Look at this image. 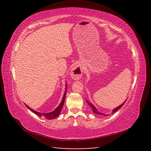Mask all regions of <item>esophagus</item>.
<instances>
[{
    "instance_id": "obj_1",
    "label": "esophagus",
    "mask_w": 151,
    "mask_h": 151,
    "mask_svg": "<svg viewBox=\"0 0 151 151\" xmlns=\"http://www.w3.org/2000/svg\"><path fill=\"white\" fill-rule=\"evenodd\" d=\"M83 69L80 65H76L73 67L70 71L71 77L74 80H79L83 76Z\"/></svg>"
}]
</instances>
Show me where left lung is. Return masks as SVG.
<instances>
[{
    "label": "left lung",
    "mask_w": 151,
    "mask_h": 151,
    "mask_svg": "<svg viewBox=\"0 0 151 151\" xmlns=\"http://www.w3.org/2000/svg\"><path fill=\"white\" fill-rule=\"evenodd\" d=\"M127 100V99H126ZM126 100L125 101L123 102L122 104H120V106H118V107H116V108H115V109H113V110H112V113H115L116 111H117L118 109H119L123 104H124V103L126 102ZM86 102L88 103V104H89V105L90 106V107L92 108V110H93V113H96V114H97V115H104V116H108V115H105V114H104V113H101V112H99L98 109H97V108H96L94 105L92 104V103H91L89 101H88V100H86Z\"/></svg>",
    "instance_id": "8db88e82"
}]
</instances>
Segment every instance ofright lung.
<instances>
[{
	"label": "right lung",
	"mask_w": 151,
	"mask_h": 151,
	"mask_svg": "<svg viewBox=\"0 0 151 151\" xmlns=\"http://www.w3.org/2000/svg\"><path fill=\"white\" fill-rule=\"evenodd\" d=\"M67 84H66L65 86V93L64 94H63V96L62 98V101L61 103L59 104L58 106L57 107V108L55 109V110L50 112V113H40V112H38L34 109L30 108L28 105L26 104V107L28 108L29 110H31V111H33L35 114H36V115H38L40 117H44L45 118H46V119L48 120H51V119H53V118H57L59 115H60V113L61 112L62 110V108L63 106V104H64V101H65V96H66V93H67Z\"/></svg>",
	"instance_id": "obj_1"
}]
</instances>
